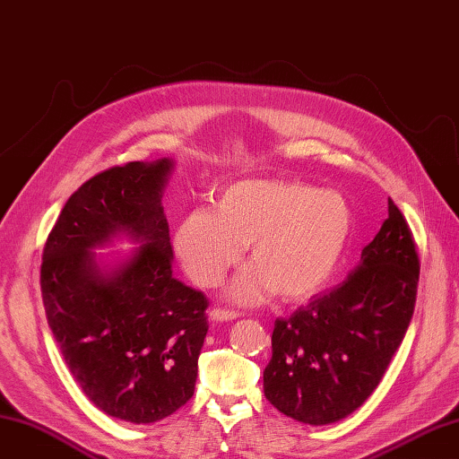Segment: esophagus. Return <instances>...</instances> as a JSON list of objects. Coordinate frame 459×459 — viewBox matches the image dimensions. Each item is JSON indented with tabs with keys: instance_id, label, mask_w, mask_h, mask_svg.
I'll list each match as a JSON object with an SVG mask.
<instances>
[{
	"instance_id": "obj_1",
	"label": "esophagus",
	"mask_w": 459,
	"mask_h": 459,
	"mask_svg": "<svg viewBox=\"0 0 459 459\" xmlns=\"http://www.w3.org/2000/svg\"><path fill=\"white\" fill-rule=\"evenodd\" d=\"M209 316H211V320H215V322H230V320L238 318L237 312L225 310V308H213L209 312Z\"/></svg>"
}]
</instances>
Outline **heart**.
<instances>
[{
  "instance_id": "b5f03b06",
  "label": "heart",
  "mask_w": 459,
  "mask_h": 459,
  "mask_svg": "<svg viewBox=\"0 0 459 459\" xmlns=\"http://www.w3.org/2000/svg\"><path fill=\"white\" fill-rule=\"evenodd\" d=\"M352 232L343 194L277 178L227 186L213 207L192 209L176 227L174 250L197 285L213 287L250 246L252 264L227 295L240 304L279 297L304 300L322 290L342 262Z\"/></svg>"
}]
</instances>
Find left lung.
I'll list each match as a JSON object with an SVG mask.
<instances>
[{
	"label": "left lung",
	"mask_w": 459,
	"mask_h": 459,
	"mask_svg": "<svg viewBox=\"0 0 459 459\" xmlns=\"http://www.w3.org/2000/svg\"><path fill=\"white\" fill-rule=\"evenodd\" d=\"M419 269L413 234L387 199V219L343 283L275 320L264 370L267 402L314 427L357 411L403 342Z\"/></svg>",
	"instance_id": "obj_1"
}]
</instances>
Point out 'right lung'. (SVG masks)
Wrapping results in <instances>:
<instances>
[{
	"mask_svg": "<svg viewBox=\"0 0 459 459\" xmlns=\"http://www.w3.org/2000/svg\"><path fill=\"white\" fill-rule=\"evenodd\" d=\"M172 159L97 174L67 199L44 246L46 318L83 394L104 413L157 422L194 395L207 299L172 275L160 204ZM138 246L116 263L92 249Z\"/></svg>",
	"mask_w": 459,
	"mask_h": 459,
	"instance_id": "right-lung-1",
	"label": "right lung"
}]
</instances>
